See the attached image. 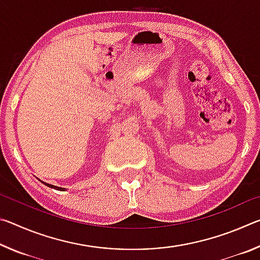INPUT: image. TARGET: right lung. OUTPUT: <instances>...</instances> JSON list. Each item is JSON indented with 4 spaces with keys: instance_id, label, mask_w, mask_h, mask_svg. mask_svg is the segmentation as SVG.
Returning <instances> with one entry per match:
<instances>
[{
    "instance_id": "1",
    "label": "right lung",
    "mask_w": 260,
    "mask_h": 260,
    "mask_svg": "<svg viewBox=\"0 0 260 260\" xmlns=\"http://www.w3.org/2000/svg\"><path fill=\"white\" fill-rule=\"evenodd\" d=\"M42 183H45L46 186H48V187H50V188H54V189H57V190H65V188H60V187H56V186H52V184H49V183H46V182H43V181H41Z\"/></svg>"
}]
</instances>
